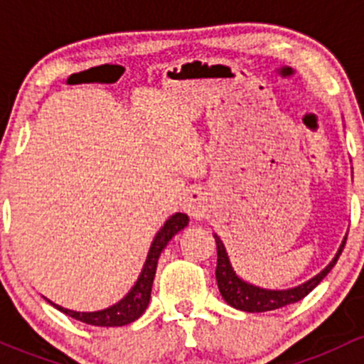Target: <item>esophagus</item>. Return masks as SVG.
Instances as JSON below:
<instances>
[{"label": "esophagus", "instance_id": "1", "mask_svg": "<svg viewBox=\"0 0 364 364\" xmlns=\"http://www.w3.org/2000/svg\"><path fill=\"white\" fill-rule=\"evenodd\" d=\"M205 197L204 193L200 192V190H188L185 196V199H183V208H185V211L188 213V215L192 216H200L204 213V208H205Z\"/></svg>", "mask_w": 364, "mask_h": 364}]
</instances>
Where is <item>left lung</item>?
<instances>
[{
	"mask_svg": "<svg viewBox=\"0 0 364 364\" xmlns=\"http://www.w3.org/2000/svg\"><path fill=\"white\" fill-rule=\"evenodd\" d=\"M215 241L216 255H218V259H216V284H218L220 294L225 299V303L243 311H271L277 310V308L287 306V304L297 303V301L310 294L324 280L326 274L333 269V266H335L336 260L341 255L347 237H345L338 253H336V257L329 262L326 269H322L317 277L308 280L306 284L289 289V291H266V289L255 287V285H250L241 280V278H237V274L232 271V266H230L223 243L220 241L218 236H215Z\"/></svg>",
	"mask_w": 364,
	"mask_h": 364,
	"instance_id": "obj_1",
	"label": "left lung"
}]
</instances>
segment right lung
Here are the masks:
<instances>
[{
    "label": "right lung",
    "instance_id": "obj_1",
    "mask_svg": "<svg viewBox=\"0 0 364 364\" xmlns=\"http://www.w3.org/2000/svg\"><path fill=\"white\" fill-rule=\"evenodd\" d=\"M186 225H188V216L183 215V213H176V215H172L171 218L165 222V225L161 227L160 232L156 234V237L153 240V245L148 253V260H146L144 267H142V273L141 277H139L137 284H135L134 289L128 292V296L123 297L117 304L107 308V310L93 311V314L72 311L67 310V308L58 306V304H54V306H56L58 310L63 311V314L70 315L72 318H75V321L86 322V324L90 326L114 328V326H124L134 322L135 318H139L144 314V310L149 304L153 280H155L156 273V264H159V257L161 250L167 247V243L172 240V236L178 234L181 229H185Z\"/></svg>",
    "mask_w": 364,
    "mask_h": 364
}]
</instances>
